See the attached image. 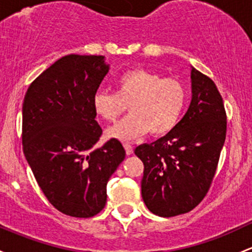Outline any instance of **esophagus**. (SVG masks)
Wrapping results in <instances>:
<instances>
[{
	"label": "esophagus",
	"instance_id": "esophagus-1",
	"mask_svg": "<svg viewBox=\"0 0 252 252\" xmlns=\"http://www.w3.org/2000/svg\"><path fill=\"white\" fill-rule=\"evenodd\" d=\"M123 146H124V148H126V155H128V156L133 155V152H134V148H133V146H131V145H129V144H124Z\"/></svg>",
	"mask_w": 252,
	"mask_h": 252
}]
</instances>
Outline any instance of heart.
Listing matches in <instances>:
<instances>
[{
    "instance_id": "b5f03b06",
    "label": "heart",
    "mask_w": 252,
    "mask_h": 252,
    "mask_svg": "<svg viewBox=\"0 0 252 252\" xmlns=\"http://www.w3.org/2000/svg\"><path fill=\"white\" fill-rule=\"evenodd\" d=\"M189 92L176 78L146 68H131L116 79V93L97 92L93 96L95 115L113 122L129 105L130 115L107 129L106 135L118 141H131L150 131L152 136L170 133L181 119Z\"/></svg>"
}]
</instances>
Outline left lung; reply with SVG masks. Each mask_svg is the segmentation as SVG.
<instances>
[{"mask_svg": "<svg viewBox=\"0 0 252 252\" xmlns=\"http://www.w3.org/2000/svg\"><path fill=\"white\" fill-rule=\"evenodd\" d=\"M192 101L170 133L135 148L144 163L142 199L161 217L186 214L210 189L226 140L223 100L210 77L192 68Z\"/></svg>", "mask_w": 252, "mask_h": 252, "instance_id": "1", "label": "left lung"}]
</instances>
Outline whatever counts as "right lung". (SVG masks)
Wrapping results in <instances>:
<instances>
[{"instance_id":"add662e5","label":"right lung","mask_w":252,"mask_h":252,"mask_svg":"<svg viewBox=\"0 0 252 252\" xmlns=\"http://www.w3.org/2000/svg\"><path fill=\"white\" fill-rule=\"evenodd\" d=\"M107 72L102 55H66L43 71L24 97V155L47 199L67 216L99 214L108 179L126 158L118 140L95 147L102 129L93 96Z\"/></svg>"}]
</instances>
